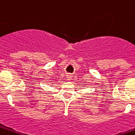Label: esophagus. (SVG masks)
<instances>
[{"mask_svg":"<svg viewBox=\"0 0 135 135\" xmlns=\"http://www.w3.org/2000/svg\"><path fill=\"white\" fill-rule=\"evenodd\" d=\"M67 80H71V77H72V76H71V74H67Z\"/></svg>","mask_w":135,"mask_h":135,"instance_id":"esophagus-1","label":"esophagus"}]
</instances>
